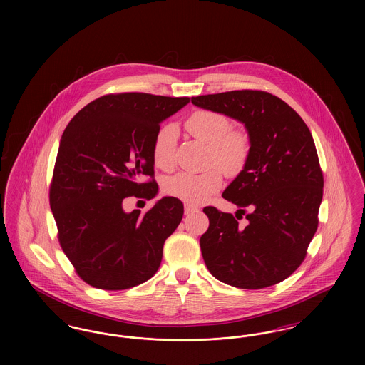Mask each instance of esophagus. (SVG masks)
Returning <instances> with one entry per match:
<instances>
[{"label": "esophagus", "instance_id": "34e87169", "mask_svg": "<svg viewBox=\"0 0 365 365\" xmlns=\"http://www.w3.org/2000/svg\"><path fill=\"white\" fill-rule=\"evenodd\" d=\"M195 212H198V208H195V207H192V205H189V204L185 205V215H186V216H190V215L195 213Z\"/></svg>", "mask_w": 365, "mask_h": 365}]
</instances>
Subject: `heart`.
<instances>
[{
    "instance_id": "b5f03b06",
    "label": "heart",
    "mask_w": 365,
    "mask_h": 365,
    "mask_svg": "<svg viewBox=\"0 0 365 365\" xmlns=\"http://www.w3.org/2000/svg\"><path fill=\"white\" fill-rule=\"evenodd\" d=\"M186 130L192 137L202 140L209 146V161L217 164L227 174H238L245 165L250 142L242 130L230 128L225 115L200 109L192 112L185 122ZM176 127L165 124L157 131L153 142V161L158 168L168 170L174 163ZM223 175L217 167H210L202 173L180 171L164 180V191L189 205H200L212 194L220 190Z\"/></svg>"
}]
</instances>
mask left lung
<instances>
[{"label":"left lung","mask_w":365,"mask_h":365,"mask_svg":"<svg viewBox=\"0 0 365 365\" xmlns=\"http://www.w3.org/2000/svg\"><path fill=\"white\" fill-rule=\"evenodd\" d=\"M195 106L243 123L249 156L223 191L231 213L204 208L208 231L200 245L209 272L240 289H264L289 278L307 256L317 230L323 173L308 125L292 106L261 90L192 97Z\"/></svg>","instance_id":"left-lung-1"}]
</instances>
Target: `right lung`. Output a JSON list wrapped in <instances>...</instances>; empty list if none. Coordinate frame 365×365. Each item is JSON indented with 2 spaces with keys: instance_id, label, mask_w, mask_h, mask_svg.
<instances>
[{
  "instance_id": "obj_1",
  "label": "right lung",
  "mask_w": 365,
  "mask_h": 365,
  "mask_svg": "<svg viewBox=\"0 0 365 365\" xmlns=\"http://www.w3.org/2000/svg\"><path fill=\"white\" fill-rule=\"evenodd\" d=\"M189 103V97L106 94L66 127L49 201L61 249L90 286L125 290L156 274L183 204L164 197L145 213H127L123 201L156 195L153 142L160 123Z\"/></svg>"
}]
</instances>
